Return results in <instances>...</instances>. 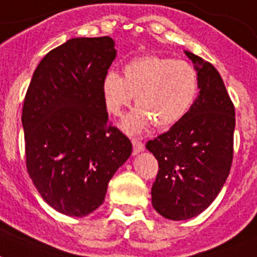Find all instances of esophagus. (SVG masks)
<instances>
[{
	"instance_id": "34e87169",
	"label": "esophagus",
	"mask_w": 257,
	"mask_h": 257,
	"mask_svg": "<svg viewBox=\"0 0 257 257\" xmlns=\"http://www.w3.org/2000/svg\"><path fill=\"white\" fill-rule=\"evenodd\" d=\"M132 144H133V153L135 154H139L140 152H143L144 150V144L137 139H133L132 140Z\"/></svg>"
}]
</instances>
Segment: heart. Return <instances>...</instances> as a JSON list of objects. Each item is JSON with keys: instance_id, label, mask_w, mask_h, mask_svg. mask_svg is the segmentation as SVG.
Here are the masks:
<instances>
[{"instance_id": "b5f03b06", "label": "heart", "mask_w": 257, "mask_h": 257, "mask_svg": "<svg viewBox=\"0 0 257 257\" xmlns=\"http://www.w3.org/2000/svg\"><path fill=\"white\" fill-rule=\"evenodd\" d=\"M104 107L118 116L135 101L139 107L122 120L128 133H140L152 121L158 128L178 122L193 105L198 92L197 72L190 63L157 55L135 58L125 64L124 76L109 71L101 84Z\"/></svg>"}]
</instances>
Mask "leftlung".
<instances>
[{"label":"left lung","mask_w":257,"mask_h":257,"mask_svg":"<svg viewBox=\"0 0 257 257\" xmlns=\"http://www.w3.org/2000/svg\"><path fill=\"white\" fill-rule=\"evenodd\" d=\"M185 54L197 71L199 95L178 122L147 143L158 161L152 204L172 220L194 218L214 202L233 156L235 108L222 76L211 63Z\"/></svg>","instance_id":"obj_1"}]
</instances>
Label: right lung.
<instances>
[{"label": "right lung", "instance_id": "1", "mask_svg": "<svg viewBox=\"0 0 257 257\" xmlns=\"http://www.w3.org/2000/svg\"><path fill=\"white\" fill-rule=\"evenodd\" d=\"M114 58L110 37L68 39L39 62L27 88V172L42 198L64 215L95 211L132 154V144L108 124L104 107L101 84Z\"/></svg>", "mask_w": 257, "mask_h": 257}]
</instances>
